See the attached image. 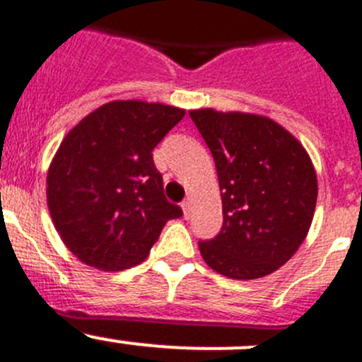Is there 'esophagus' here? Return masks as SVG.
I'll list each match as a JSON object with an SVG mask.
<instances>
[{"label": "esophagus", "instance_id": "1", "mask_svg": "<svg viewBox=\"0 0 362 362\" xmlns=\"http://www.w3.org/2000/svg\"><path fill=\"white\" fill-rule=\"evenodd\" d=\"M182 211H184V218H189V214H191V204L187 200L182 202Z\"/></svg>", "mask_w": 362, "mask_h": 362}]
</instances>
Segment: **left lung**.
<instances>
[{
	"instance_id": "left-lung-1",
	"label": "left lung",
	"mask_w": 362,
	"mask_h": 362,
	"mask_svg": "<svg viewBox=\"0 0 362 362\" xmlns=\"http://www.w3.org/2000/svg\"><path fill=\"white\" fill-rule=\"evenodd\" d=\"M211 150L223 202L216 238L198 241L219 275L252 280L295 255L309 232L318 198L313 162L302 144L268 117L191 110Z\"/></svg>"
}]
</instances>
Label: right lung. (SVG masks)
Here are the masks:
<instances>
[{
	"instance_id": "obj_1",
	"label": "right lung",
	"mask_w": 362,
	"mask_h": 362,
	"mask_svg": "<svg viewBox=\"0 0 362 362\" xmlns=\"http://www.w3.org/2000/svg\"><path fill=\"white\" fill-rule=\"evenodd\" d=\"M185 110L127 100L83 117L60 144L46 178L53 225L82 262L103 272L146 259L182 209L164 197L153 148Z\"/></svg>"
}]
</instances>
